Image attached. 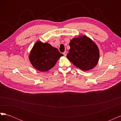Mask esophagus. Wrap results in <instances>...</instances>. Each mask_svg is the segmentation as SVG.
Instances as JSON below:
<instances>
[{
  "label": "esophagus",
  "mask_w": 121,
  "mask_h": 121,
  "mask_svg": "<svg viewBox=\"0 0 121 121\" xmlns=\"http://www.w3.org/2000/svg\"><path fill=\"white\" fill-rule=\"evenodd\" d=\"M63 54L65 56H66L67 54V52H65L64 53H63Z\"/></svg>",
  "instance_id": "esophagus-1"
}]
</instances>
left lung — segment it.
I'll use <instances>...</instances> for the list:
<instances>
[{
    "instance_id": "left-lung-1",
    "label": "left lung",
    "mask_w": 121,
    "mask_h": 121,
    "mask_svg": "<svg viewBox=\"0 0 121 121\" xmlns=\"http://www.w3.org/2000/svg\"><path fill=\"white\" fill-rule=\"evenodd\" d=\"M67 57L76 67L83 71L92 69L97 65L99 52L95 43L86 36L73 39Z\"/></svg>"
}]
</instances>
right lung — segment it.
I'll return each mask as SVG.
<instances>
[{"label":"right lung","instance_id":"add662e5","mask_svg":"<svg viewBox=\"0 0 121 121\" xmlns=\"http://www.w3.org/2000/svg\"><path fill=\"white\" fill-rule=\"evenodd\" d=\"M61 56L63 54L49 44L37 41L31 51L29 59L37 70L46 72L53 68Z\"/></svg>","mask_w":121,"mask_h":121}]
</instances>
